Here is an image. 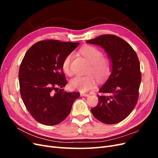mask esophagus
I'll return each mask as SVG.
<instances>
[{
	"label": "esophagus",
	"instance_id": "1",
	"mask_svg": "<svg viewBox=\"0 0 158 158\" xmlns=\"http://www.w3.org/2000/svg\"><path fill=\"white\" fill-rule=\"evenodd\" d=\"M80 95H81V96L88 97V96H89V94H84V93H81V94H80Z\"/></svg>",
	"mask_w": 158,
	"mask_h": 158
}]
</instances>
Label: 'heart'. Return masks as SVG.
Wrapping results in <instances>:
<instances>
[{"label":"heart","mask_w":158,"mask_h":158,"mask_svg":"<svg viewBox=\"0 0 158 158\" xmlns=\"http://www.w3.org/2000/svg\"><path fill=\"white\" fill-rule=\"evenodd\" d=\"M80 53L90 63L87 71L88 74H93L99 80L106 79L111 74L112 70L111 60L108 56H103L102 51L98 47L92 45H87L80 50ZM73 55L72 53L65 56L62 69L64 73L68 76L72 75L71 61ZM95 85V80L92 75L78 76L72 79L70 86L72 89H77L82 92H87Z\"/></svg>","instance_id":"heart-1"}]
</instances>
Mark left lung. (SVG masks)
Instances as JSON below:
<instances>
[{
	"instance_id": "8db88e82",
	"label": "left lung",
	"mask_w": 158,
	"mask_h": 158,
	"mask_svg": "<svg viewBox=\"0 0 158 158\" xmlns=\"http://www.w3.org/2000/svg\"><path fill=\"white\" fill-rule=\"evenodd\" d=\"M101 46L112 62L111 75L101 86L99 102L91 111L98 121L113 125L126 118L135 107L141 82L140 62L132 47L114 35H102L87 41Z\"/></svg>"
}]
</instances>
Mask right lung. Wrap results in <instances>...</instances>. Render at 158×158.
I'll use <instances>...</instances> for the list:
<instances>
[{
    "label": "right lung",
    "instance_id": "1",
    "mask_svg": "<svg viewBox=\"0 0 158 158\" xmlns=\"http://www.w3.org/2000/svg\"><path fill=\"white\" fill-rule=\"evenodd\" d=\"M79 43L55 40L40 41L27 50L19 69L20 92L33 118L43 125H58L67 117L80 93L66 92L62 69L65 56Z\"/></svg>",
    "mask_w": 158,
    "mask_h": 158
}]
</instances>
